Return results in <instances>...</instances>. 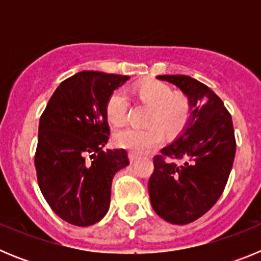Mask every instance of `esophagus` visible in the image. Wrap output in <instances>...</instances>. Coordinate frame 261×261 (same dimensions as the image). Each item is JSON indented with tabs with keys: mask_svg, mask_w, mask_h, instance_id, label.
Instances as JSON below:
<instances>
[{
	"mask_svg": "<svg viewBox=\"0 0 261 261\" xmlns=\"http://www.w3.org/2000/svg\"><path fill=\"white\" fill-rule=\"evenodd\" d=\"M128 156H129V161H130V162H135L136 159L138 158V154L133 153V151H129V153H128Z\"/></svg>",
	"mask_w": 261,
	"mask_h": 261,
	"instance_id": "obj_1",
	"label": "esophagus"
}]
</instances>
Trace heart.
<instances>
[{"label":"heart","mask_w":261,"mask_h":261,"mask_svg":"<svg viewBox=\"0 0 261 261\" xmlns=\"http://www.w3.org/2000/svg\"><path fill=\"white\" fill-rule=\"evenodd\" d=\"M138 98L153 106L146 128L123 126L114 135L115 144L133 153H146L163 141V129L168 135L179 133L188 124L192 115V103L184 94H174V90L161 81H149L135 89ZM129 111V98L123 89L112 91L106 102V115L110 123L120 124ZM159 125L161 126H159Z\"/></svg>","instance_id":"obj_1"}]
</instances>
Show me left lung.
Returning a JSON list of instances; mask_svg holds the SVG:
<instances>
[{"label":"left lung","mask_w":261,"mask_h":261,"mask_svg":"<svg viewBox=\"0 0 261 261\" xmlns=\"http://www.w3.org/2000/svg\"><path fill=\"white\" fill-rule=\"evenodd\" d=\"M158 80L176 85L193 111L183 133L153 158L149 195L159 217L186 225L204 216L225 190L237 150L234 126L221 98L206 85L188 75Z\"/></svg>","instance_id":"obj_1"}]
</instances>
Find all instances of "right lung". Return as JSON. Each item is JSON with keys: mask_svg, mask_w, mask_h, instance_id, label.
I'll use <instances>...</instances> for the list:
<instances>
[{"mask_svg": "<svg viewBox=\"0 0 261 261\" xmlns=\"http://www.w3.org/2000/svg\"><path fill=\"white\" fill-rule=\"evenodd\" d=\"M126 75L80 71L62 81L39 123L38 184L55 213L74 226H90L110 206L112 177L129 165L124 149L103 151L110 137L106 102Z\"/></svg>", "mask_w": 261, "mask_h": 261, "instance_id": "right-lung-1", "label": "right lung"}]
</instances>
